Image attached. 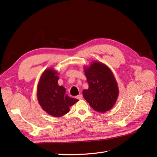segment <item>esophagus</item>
Here are the masks:
<instances>
[{"label": "esophagus", "instance_id": "1", "mask_svg": "<svg viewBox=\"0 0 157 157\" xmlns=\"http://www.w3.org/2000/svg\"><path fill=\"white\" fill-rule=\"evenodd\" d=\"M77 98V99H82V94H79V95H78V96L76 97Z\"/></svg>", "mask_w": 157, "mask_h": 157}]
</instances>
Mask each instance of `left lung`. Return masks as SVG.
<instances>
[{
    "mask_svg": "<svg viewBox=\"0 0 157 157\" xmlns=\"http://www.w3.org/2000/svg\"><path fill=\"white\" fill-rule=\"evenodd\" d=\"M84 72L88 89L84 90V99L95 111L104 113L113 108L119 94L118 84L112 71L100 61L84 65Z\"/></svg>",
    "mask_w": 157,
    "mask_h": 157,
    "instance_id": "left-lung-1",
    "label": "left lung"
}]
</instances>
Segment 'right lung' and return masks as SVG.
Segmentation results:
<instances>
[{"label":"right lung","mask_w":157,"mask_h":157,"mask_svg":"<svg viewBox=\"0 0 157 157\" xmlns=\"http://www.w3.org/2000/svg\"><path fill=\"white\" fill-rule=\"evenodd\" d=\"M59 73L53 68L42 73L37 86V99L39 105L48 115L60 117L69 111V107L78 100L65 94V88L58 83Z\"/></svg>","instance_id":"right-lung-1"}]
</instances>
